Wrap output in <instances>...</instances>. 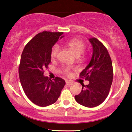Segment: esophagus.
Segmentation results:
<instances>
[{"label": "esophagus", "instance_id": "34e87169", "mask_svg": "<svg viewBox=\"0 0 132 132\" xmlns=\"http://www.w3.org/2000/svg\"><path fill=\"white\" fill-rule=\"evenodd\" d=\"M66 85H69V86H70V85H72L73 82L72 81H70V80H66Z\"/></svg>", "mask_w": 132, "mask_h": 132}]
</instances>
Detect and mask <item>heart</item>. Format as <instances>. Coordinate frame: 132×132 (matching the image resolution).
Returning <instances> with one entry per match:
<instances>
[{
	"label": "heart",
	"instance_id": "1",
	"mask_svg": "<svg viewBox=\"0 0 132 132\" xmlns=\"http://www.w3.org/2000/svg\"><path fill=\"white\" fill-rule=\"evenodd\" d=\"M65 45L71 50H72L76 54V56H80L83 53L84 50L85 48V44L83 40L81 39L75 38L70 40H68L65 43ZM60 51V46L58 44H55L52 47L51 50L50 56L52 59H54L57 56L58 52ZM63 72L66 75H69L71 74V68L69 67H64L62 69Z\"/></svg>",
	"mask_w": 132,
	"mask_h": 132
}]
</instances>
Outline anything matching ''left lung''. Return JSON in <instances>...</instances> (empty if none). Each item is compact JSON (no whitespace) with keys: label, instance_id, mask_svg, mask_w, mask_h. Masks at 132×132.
<instances>
[{"label":"left lung","instance_id":"1","mask_svg":"<svg viewBox=\"0 0 132 132\" xmlns=\"http://www.w3.org/2000/svg\"><path fill=\"white\" fill-rule=\"evenodd\" d=\"M93 53L89 64L80 72V77L88 80V85L82 84V91L75 100L82 106L96 107L107 98L112 85L113 69L107 49L96 38H90Z\"/></svg>","mask_w":132,"mask_h":132}]
</instances>
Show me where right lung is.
I'll return each mask as SVG.
<instances>
[{"label":"right lung","instance_id":"1","mask_svg":"<svg viewBox=\"0 0 132 132\" xmlns=\"http://www.w3.org/2000/svg\"><path fill=\"white\" fill-rule=\"evenodd\" d=\"M63 34L48 31L39 33L22 52L18 69L21 84L28 98L41 107L56 102L66 84L60 77L52 80L44 76V69L48 68L51 62L52 47L59 38L64 37Z\"/></svg>","mask_w":132,"mask_h":132}]
</instances>
